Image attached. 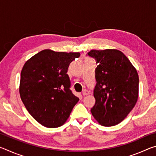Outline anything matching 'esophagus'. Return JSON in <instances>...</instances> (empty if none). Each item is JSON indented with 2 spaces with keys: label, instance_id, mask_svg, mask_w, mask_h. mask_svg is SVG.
Wrapping results in <instances>:
<instances>
[{
  "label": "esophagus",
  "instance_id": "1",
  "mask_svg": "<svg viewBox=\"0 0 156 156\" xmlns=\"http://www.w3.org/2000/svg\"><path fill=\"white\" fill-rule=\"evenodd\" d=\"M89 94V91L87 90V89H84L83 91V96H87V95H88Z\"/></svg>",
  "mask_w": 156,
  "mask_h": 156
}]
</instances>
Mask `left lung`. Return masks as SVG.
Instances as JSON below:
<instances>
[{
    "label": "left lung",
    "mask_w": 156,
    "mask_h": 156,
    "mask_svg": "<svg viewBox=\"0 0 156 156\" xmlns=\"http://www.w3.org/2000/svg\"><path fill=\"white\" fill-rule=\"evenodd\" d=\"M87 54L98 64L94 90L96 103L91 112L102 126L118 125L127 116L138 100V72L119 50L94 49Z\"/></svg>",
    "instance_id": "1"
}]
</instances>
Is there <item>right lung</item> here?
<instances>
[{"instance_id": "1", "label": "right lung", "mask_w": 156, "mask_h": 156, "mask_svg": "<svg viewBox=\"0 0 156 156\" xmlns=\"http://www.w3.org/2000/svg\"><path fill=\"white\" fill-rule=\"evenodd\" d=\"M78 52L44 49L25 63L20 73L19 92L26 109L45 127L64 125L79 100L71 91L67 73Z\"/></svg>"}]
</instances>
